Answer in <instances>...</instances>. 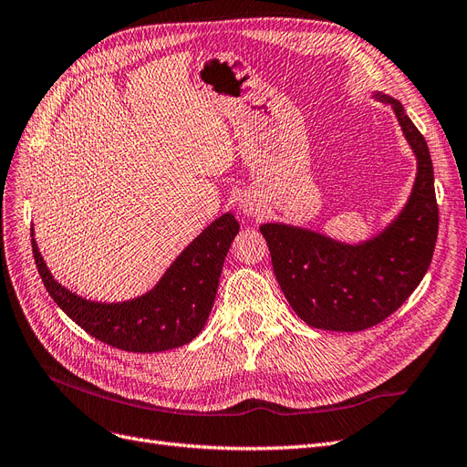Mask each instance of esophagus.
I'll list each match as a JSON object with an SVG mask.
<instances>
[{
  "mask_svg": "<svg viewBox=\"0 0 467 467\" xmlns=\"http://www.w3.org/2000/svg\"><path fill=\"white\" fill-rule=\"evenodd\" d=\"M239 208H242V212L247 216H259L261 214L259 204L253 201L251 196H245V199H242V202H239Z\"/></svg>",
  "mask_w": 467,
  "mask_h": 467,
  "instance_id": "34e87169",
  "label": "esophagus"
}]
</instances>
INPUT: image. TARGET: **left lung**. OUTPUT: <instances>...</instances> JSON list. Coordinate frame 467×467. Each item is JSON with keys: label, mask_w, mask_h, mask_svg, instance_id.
Returning a JSON list of instances; mask_svg holds the SVG:
<instances>
[{"label": "left lung", "mask_w": 467, "mask_h": 467, "mask_svg": "<svg viewBox=\"0 0 467 467\" xmlns=\"http://www.w3.org/2000/svg\"><path fill=\"white\" fill-rule=\"evenodd\" d=\"M376 97L391 105L417 155L411 199L398 220L360 245L285 223L261 225L282 292L316 329L362 331L381 323L413 294L432 261L438 204L429 146L400 101Z\"/></svg>", "instance_id": "left-lung-1"}]
</instances>
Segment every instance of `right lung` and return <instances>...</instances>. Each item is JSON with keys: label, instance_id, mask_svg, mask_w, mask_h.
<instances>
[{"label": "right lung", "instance_id": "right-lung-1", "mask_svg": "<svg viewBox=\"0 0 467 467\" xmlns=\"http://www.w3.org/2000/svg\"><path fill=\"white\" fill-rule=\"evenodd\" d=\"M237 232L232 214L220 216L181 253L153 290L120 304L83 300L66 290L52 278L35 239L31 242L38 275L52 300L83 331L120 350L161 352L191 343L202 331Z\"/></svg>", "mask_w": 467, "mask_h": 467}]
</instances>
